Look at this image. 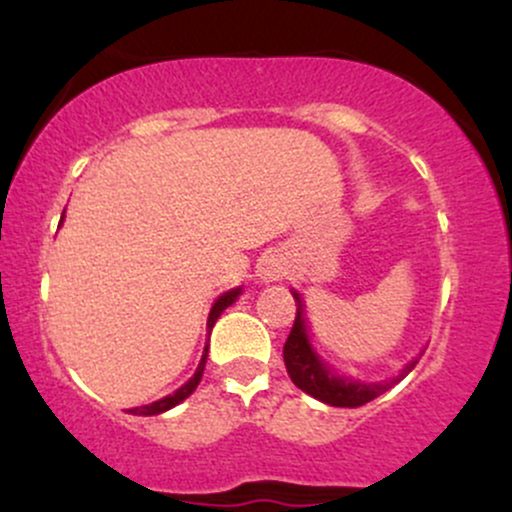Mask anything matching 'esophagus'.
<instances>
[{"label": "esophagus", "instance_id": "esophagus-1", "mask_svg": "<svg viewBox=\"0 0 512 512\" xmlns=\"http://www.w3.org/2000/svg\"><path fill=\"white\" fill-rule=\"evenodd\" d=\"M286 276V260L279 252H269L257 262V279L264 284H272V281H281Z\"/></svg>", "mask_w": 512, "mask_h": 512}]
</instances>
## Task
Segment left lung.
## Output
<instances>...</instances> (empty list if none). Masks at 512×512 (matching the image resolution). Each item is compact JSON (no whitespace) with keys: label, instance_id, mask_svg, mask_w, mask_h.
I'll use <instances>...</instances> for the list:
<instances>
[{"label":"left lung","instance_id":"8db88e82","mask_svg":"<svg viewBox=\"0 0 512 512\" xmlns=\"http://www.w3.org/2000/svg\"><path fill=\"white\" fill-rule=\"evenodd\" d=\"M293 298H296V322H293L289 339L284 344V363L289 370V378L293 385L301 387L305 395L320 399V402L330 404V407H361V404L370 402V399L380 397L383 392L397 385L404 375L411 373V368L419 363V356L411 358L395 378L380 380V383H368V380L351 378V375L342 373L332 366L330 361L320 356L315 349L313 337H310L308 317H305V301L296 289H291Z\"/></svg>","mask_w":512,"mask_h":512}]
</instances>
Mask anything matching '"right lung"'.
Instances as JSON below:
<instances>
[{"label": "right lung", "instance_id": "obj_1", "mask_svg": "<svg viewBox=\"0 0 512 512\" xmlns=\"http://www.w3.org/2000/svg\"><path fill=\"white\" fill-rule=\"evenodd\" d=\"M62 221H64V211H62L60 226H62ZM240 293H243V286H236V289H231V291L221 293V296L216 298L214 305H211V310H209V317H207V334H211V330H214L216 320H219L223 310H226L228 305H233V303L238 301V296H240ZM207 356H209V339H207V346H204V354H202V358H199V366H197V370H195V375H192V378L187 380L185 385L178 387V390H175L173 395H166V397L156 399V402H151V404H144V407H134V409H129V414H139V416H156V414H163V411L173 409L175 404L185 402V399L190 397L192 392L197 390L199 380H202L204 366H207Z\"/></svg>", "mask_w": 512, "mask_h": 512}]
</instances>
